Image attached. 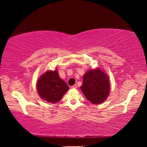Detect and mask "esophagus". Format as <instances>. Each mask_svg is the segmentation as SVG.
Masks as SVG:
<instances>
[{
    "label": "esophagus",
    "instance_id": "34e87169",
    "mask_svg": "<svg viewBox=\"0 0 147 147\" xmlns=\"http://www.w3.org/2000/svg\"><path fill=\"white\" fill-rule=\"evenodd\" d=\"M72 88H73V89H76V88H77V86H76V84H74V86H72Z\"/></svg>",
    "mask_w": 147,
    "mask_h": 147
}]
</instances>
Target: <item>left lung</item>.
Here are the masks:
<instances>
[{
  "instance_id": "1",
  "label": "left lung",
  "mask_w": 147,
  "mask_h": 147,
  "mask_svg": "<svg viewBox=\"0 0 147 147\" xmlns=\"http://www.w3.org/2000/svg\"><path fill=\"white\" fill-rule=\"evenodd\" d=\"M82 91L92 104H100L106 100L110 91L108 76L100 69L89 70L83 76Z\"/></svg>"
}]
</instances>
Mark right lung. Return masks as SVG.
Segmentation results:
<instances>
[{
	"label": "right lung",
	"mask_w": 147,
	"mask_h": 147,
	"mask_svg": "<svg viewBox=\"0 0 147 147\" xmlns=\"http://www.w3.org/2000/svg\"><path fill=\"white\" fill-rule=\"evenodd\" d=\"M69 86L59 78L58 71H47L39 78L37 90L40 97L51 103H56L69 90Z\"/></svg>",
	"instance_id": "1"
}]
</instances>
